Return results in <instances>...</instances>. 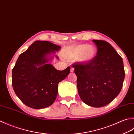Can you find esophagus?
<instances>
[{"label": "esophagus", "mask_w": 134, "mask_h": 134, "mask_svg": "<svg viewBox=\"0 0 134 134\" xmlns=\"http://www.w3.org/2000/svg\"><path fill=\"white\" fill-rule=\"evenodd\" d=\"M74 69H74V68H72V67L71 68H70V72L73 73V72H74Z\"/></svg>", "instance_id": "1"}]
</instances>
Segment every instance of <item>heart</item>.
I'll list each match as a JSON object with an SVG mask.
<instances>
[{"label": "heart", "instance_id": "heart-1", "mask_svg": "<svg viewBox=\"0 0 134 134\" xmlns=\"http://www.w3.org/2000/svg\"><path fill=\"white\" fill-rule=\"evenodd\" d=\"M96 55L97 49L95 46L86 44L70 47L63 54L65 58L77 60L82 63H88L92 61Z\"/></svg>", "mask_w": 134, "mask_h": 134}]
</instances>
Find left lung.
<instances>
[{
    "label": "left lung",
    "instance_id": "obj_1",
    "mask_svg": "<svg viewBox=\"0 0 134 134\" xmlns=\"http://www.w3.org/2000/svg\"><path fill=\"white\" fill-rule=\"evenodd\" d=\"M97 55L88 63H75L77 86L81 99L94 108L109 104L120 92L125 77L123 61L110 44L104 40H92Z\"/></svg>",
    "mask_w": 134,
    "mask_h": 134
}]
</instances>
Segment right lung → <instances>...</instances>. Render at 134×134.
<instances>
[{"label":"right lung","instance_id":"1","mask_svg":"<svg viewBox=\"0 0 134 134\" xmlns=\"http://www.w3.org/2000/svg\"><path fill=\"white\" fill-rule=\"evenodd\" d=\"M61 46L48 41H35L20 54L12 70V86L24 104L39 109L48 107L55 100L58 85L70 73L68 66L56 69L48 62Z\"/></svg>","mask_w":134,"mask_h":134}]
</instances>
